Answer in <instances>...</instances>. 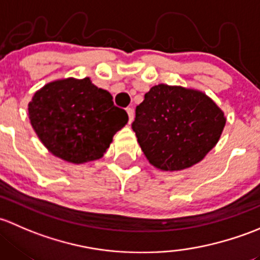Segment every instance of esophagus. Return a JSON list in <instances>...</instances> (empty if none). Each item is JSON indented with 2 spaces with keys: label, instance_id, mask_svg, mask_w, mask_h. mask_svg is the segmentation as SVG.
<instances>
[{
  "label": "esophagus",
  "instance_id": "1",
  "mask_svg": "<svg viewBox=\"0 0 260 260\" xmlns=\"http://www.w3.org/2000/svg\"><path fill=\"white\" fill-rule=\"evenodd\" d=\"M126 111H127V115H129V124H131L134 120V116H135V114H134V109L127 108Z\"/></svg>",
  "mask_w": 260,
  "mask_h": 260
}]
</instances>
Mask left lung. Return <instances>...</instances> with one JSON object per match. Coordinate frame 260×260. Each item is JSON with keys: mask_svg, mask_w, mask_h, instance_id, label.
Returning a JSON list of instances; mask_svg holds the SVG:
<instances>
[{"mask_svg": "<svg viewBox=\"0 0 260 260\" xmlns=\"http://www.w3.org/2000/svg\"><path fill=\"white\" fill-rule=\"evenodd\" d=\"M225 121L221 109L202 91L160 84L136 106L131 126L150 164L178 171L204 159Z\"/></svg>", "mask_w": 260, "mask_h": 260, "instance_id": "1", "label": "left lung"}]
</instances>
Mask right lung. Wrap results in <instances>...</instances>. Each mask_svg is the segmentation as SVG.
<instances>
[{
    "mask_svg": "<svg viewBox=\"0 0 260 260\" xmlns=\"http://www.w3.org/2000/svg\"><path fill=\"white\" fill-rule=\"evenodd\" d=\"M35 133L51 154L72 164L103 157L112 138L127 124L126 111L116 108L109 91L89 77L49 82L28 104Z\"/></svg>",
    "mask_w": 260,
    "mask_h": 260,
    "instance_id": "add662e5",
    "label": "right lung"
}]
</instances>
